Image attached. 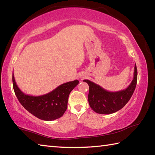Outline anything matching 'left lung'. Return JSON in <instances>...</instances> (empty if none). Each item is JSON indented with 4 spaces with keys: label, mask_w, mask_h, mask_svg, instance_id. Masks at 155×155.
<instances>
[{
    "label": "left lung",
    "mask_w": 155,
    "mask_h": 155,
    "mask_svg": "<svg viewBox=\"0 0 155 155\" xmlns=\"http://www.w3.org/2000/svg\"><path fill=\"white\" fill-rule=\"evenodd\" d=\"M137 78V67L135 64L134 78L126 89L111 92L89 80H84L89 85L88 101L93 110L98 114H109L119 110L130 100L136 89Z\"/></svg>",
    "instance_id": "8db88e82"
}]
</instances>
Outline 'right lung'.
I'll return each mask as SVG.
<instances>
[{
  "label": "right lung",
  "instance_id": "right-lung-1",
  "mask_svg": "<svg viewBox=\"0 0 155 155\" xmlns=\"http://www.w3.org/2000/svg\"><path fill=\"white\" fill-rule=\"evenodd\" d=\"M13 86L16 97L25 109L43 120H53L63 116L67 109L68 97L79 81L75 80L58 86L48 94L33 96L25 94L18 87L13 72Z\"/></svg>",
  "mask_w": 155,
  "mask_h": 155
}]
</instances>
